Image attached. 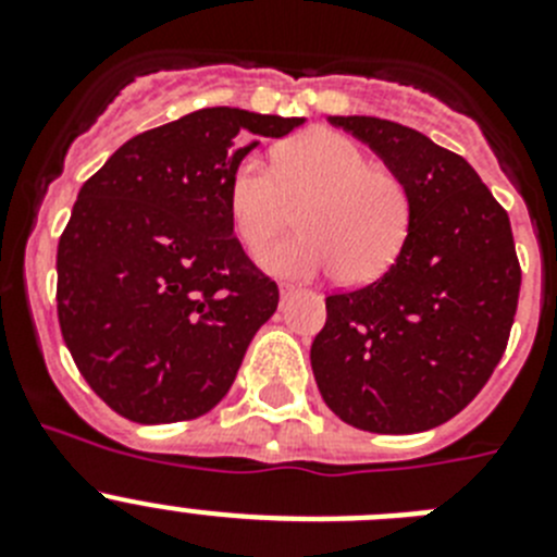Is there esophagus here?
<instances>
[{
  "instance_id": "esophagus-1",
  "label": "esophagus",
  "mask_w": 557,
  "mask_h": 557,
  "mask_svg": "<svg viewBox=\"0 0 557 557\" xmlns=\"http://www.w3.org/2000/svg\"><path fill=\"white\" fill-rule=\"evenodd\" d=\"M278 293H282V298H289V295L295 293V287L293 284H282V287H278Z\"/></svg>"
}]
</instances>
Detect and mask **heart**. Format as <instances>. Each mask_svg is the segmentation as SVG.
<instances>
[{
    "label": "heart",
    "instance_id": "obj_1",
    "mask_svg": "<svg viewBox=\"0 0 557 557\" xmlns=\"http://www.w3.org/2000/svg\"><path fill=\"white\" fill-rule=\"evenodd\" d=\"M298 206L304 234L262 256L275 275L337 270L343 284H368L396 262L410 231L405 181L334 131L295 136L278 147L273 170L250 156L231 172L228 218L248 253L268 248Z\"/></svg>",
    "mask_w": 557,
    "mask_h": 557
}]
</instances>
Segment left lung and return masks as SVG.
<instances>
[{
	"label": "left lung",
	"instance_id": "obj_1",
	"mask_svg": "<svg viewBox=\"0 0 557 557\" xmlns=\"http://www.w3.org/2000/svg\"><path fill=\"white\" fill-rule=\"evenodd\" d=\"M410 191V231L373 284L326 298L312 373L346 424L410 435L455 418L508 346L521 270L508 211L474 166L430 136L376 116H329Z\"/></svg>",
	"mask_w": 557,
	"mask_h": 557
}]
</instances>
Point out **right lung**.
<instances>
[{"mask_svg": "<svg viewBox=\"0 0 557 557\" xmlns=\"http://www.w3.org/2000/svg\"><path fill=\"white\" fill-rule=\"evenodd\" d=\"M304 116L200 108L83 184L58 243V321L91 391L136 424L189 421L234 385L278 287L245 256L228 181Z\"/></svg>", "mask_w": 557, "mask_h": 557, "instance_id": "obj_1", "label": "right lung"}]
</instances>
